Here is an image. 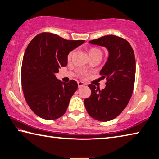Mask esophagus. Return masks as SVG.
<instances>
[{
  "instance_id": "1",
  "label": "esophagus",
  "mask_w": 159,
  "mask_h": 159,
  "mask_svg": "<svg viewBox=\"0 0 159 159\" xmlns=\"http://www.w3.org/2000/svg\"><path fill=\"white\" fill-rule=\"evenodd\" d=\"M85 85V83L82 82V81H79L78 82V86H79V88H81L83 86Z\"/></svg>"
}]
</instances>
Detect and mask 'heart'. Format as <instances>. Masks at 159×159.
Here are the masks:
<instances>
[{
  "label": "heart",
  "mask_w": 159,
  "mask_h": 159,
  "mask_svg": "<svg viewBox=\"0 0 159 159\" xmlns=\"http://www.w3.org/2000/svg\"><path fill=\"white\" fill-rule=\"evenodd\" d=\"M98 50H99L96 49V48H92V49H90V50H89V54L92 53V52H95V51H98ZM71 55H72V52H70L69 53L68 56H67V58H68V60H69V59L71 57Z\"/></svg>",
  "instance_id": "b5f03b06"
}]
</instances>
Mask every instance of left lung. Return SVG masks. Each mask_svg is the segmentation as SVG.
Returning <instances> with one entry per match:
<instances>
[{
    "mask_svg": "<svg viewBox=\"0 0 159 159\" xmlns=\"http://www.w3.org/2000/svg\"><path fill=\"white\" fill-rule=\"evenodd\" d=\"M103 46L109 52L108 59L99 74L106 79V87L99 90L90 84L91 95L85 99V109L91 117L99 121H109L123 111L133 94L136 64L134 51L126 40L114 35L89 41Z\"/></svg>",
    "mask_w": 159,
    "mask_h": 159,
    "instance_id": "1",
    "label": "left lung"
}]
</instances>
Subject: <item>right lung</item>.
<instances>
[{
    "label": "right lung",
    "mask_w": 159,
    "mask_h": 159,
    "mask_svg": "<svg viewBox=\"0 0 159 159\" xmlns=\"http://www.w3.org/2000/svg\"><path fill=\"white\" fill-rule=\"evenodd\" d=\"M84 42L41 33L29 43L21 66V86L26 103L39 117L54 120L66 112L78 83L61 81L55 74L66 66L69 53Z\"/></svg>",
    "instance_id": "obj_1"
}]
</instances>
